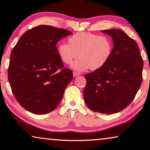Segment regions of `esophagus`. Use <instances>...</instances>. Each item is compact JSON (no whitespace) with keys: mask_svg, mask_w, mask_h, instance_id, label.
<instances>
[{"mask_svg":"<svg viewBox=\"0 0 150 150\" xmlns=\"http://www.w3.org/2000/svg\"><path fill=\"white\" fill-rule=\"evenodd\" d=\"M80 75H81V73H77V72H75V71L73 73V77H77V76Z\"/></svg>","mask_w":150,"mask_h":150,"instance_id":"esophagus-1","label":"esophagus"}]
</instances>
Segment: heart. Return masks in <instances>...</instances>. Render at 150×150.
<instances>
[{
  "instance_id": "heart-1",
  "label": "heart",
  "mask_w": 150,
  "mask_h": 150,
  "mask_svg": "<svg viewBox=\"0 0 150 150\" xmlns=\"http://www.w3.org/2000/svg\"><path fill=\"white\" fill-rule=\"evenodd\" d=\"M113 50L112 40L106 35L90 32H79L68 39V44L62 43L57 47V53L62 61L71 64V68L79 71L90 68H101L111 58Z\"/></svg>"
}]
</instances>
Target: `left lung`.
Returning a JSON list of instances; mask_svg holds the SVG:
<instances>
[{
    "label": "left lung",
    "mask_w": 150,
    "mask_h": 150,
    "mask_svg": "<svg viewBox=\"0 0 150 150\" xmlns=\"http://www.w3.org/2000/svg\"><path fill=\"white\" fill-rule=\"evenodd\" d=\"M113 39L111 58L101 68L85 75L83 95L95 112L118 113L132 103L142 80L143 60L135 41L120 30H102Z\"/></svg>",
    "instance_id": "1"
}]
</instances>
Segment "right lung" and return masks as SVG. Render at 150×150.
Listing matches in <instances>:
<instances>
[{"label":"right lung","mask_w":150,"mask_h":150,"mask_svg":"<svg viewBox=\"0 0 150 150\" xmlns=\"http://www.w3.org/2000/svg\"><path fill=\"white\" fill-rule=\"evenodd\" d=\"M71 33L40 25L26 31L13 47L8 80L15 98L25 110L42 115L58 106L73 73L63 68L56 44Z\"/></svg>","instance_id":"right-lung-1"}]
</instances>
